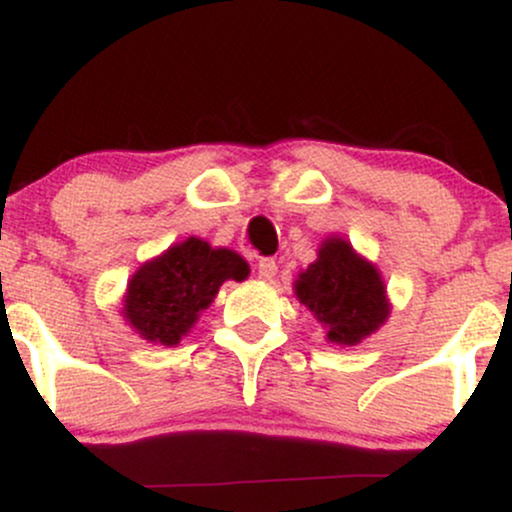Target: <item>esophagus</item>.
<instances>
[{
	"instance_id": "34e87169",
	"label": "esophagus",
	"mask_w": 512,
	"mask_h": 512,
	"mask_svg": "<svg viewBox=\"0 0 512 512\" xmlns=\"http://www.w3.org/2000/svg\"><path fill=\"white\" fill-rule=\"evenodd\" d=\"M276 272H279V267H276V262L272 260V257L260 260V264H257V274H260L262 281H274Z\"/></svg>"
}]
</instances>
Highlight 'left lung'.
Instances as JSON below:
<instances>
[{
	"mask_svg": "<svg viewBox=\"0 0 512 512\" xmlns=\"http://www.w3.org/2000/svg\"><path fill=\"white\" fill-rule=\"evenodd\" d=\"M293 293L334 346L361 344L385 325L392 310L383 274L342 236L322 240L317 260L293 281Z\"/></svg>",
	"mask_w": 512,
	"mask_h": 512,
	"instance_id": "8db88e82",
	"label": "left lung"
}]
</instances>
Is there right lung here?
<instances>
[{
  "instance_id": "add662e5",
  "label": "right lung",
  "mask_w": 512,
  "mask_h": 512,
  "mask_svg": "<svg viewBox=\"0 0 512 512\" xmlns=\"http://www.w3.org/2000/svg\"><path fill=\"white\" fill-rule=\"evenodd\" d=\"M250 264L236 250L190 236L146 260L129 279L122 317L151 344L178 346L214 303L223 281H245Z\"/></svg>"
}]
</instances>
